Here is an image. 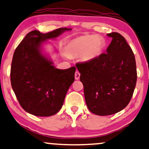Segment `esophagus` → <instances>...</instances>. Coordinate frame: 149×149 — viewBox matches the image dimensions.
<instances>
[{"label": "esophagus", "instance_id": "34e87169", "mask_svg": "<svg viewBox=\"0 0 149 149\" xmlns=\"http://www.w3.org/2000/svg\"><path fill=\"white\" fill-rule=\"evenodd\" d=\"M80 73L78 72V71H76V73H75V79L76 80H79L80 79Z\"/></svg>", "mask_w": 149, "mask_h": 149}]
</instances>
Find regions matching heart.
<instances>
[{"label": "heart", "instance_id": "heart-1", "mask_svg": "<svg viewBox=\"0 0 149 149\" xmlns=\"http://www.w3.org/2000/svg\"><path fill=\"white\" fill-rule=\"evenodd\" d=\"M105 41L96 35H85L73 39L67 45V53L69 56L82 55L85 62L92 61L102 54Z\"/></svg>", "mask_w": 149, "mask_h": 149}]
</instances>
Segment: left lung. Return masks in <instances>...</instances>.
Instances as JSON below:
<instances>
[{
  "label": "left lung",
  "instance_id": "obj_1",
  "mask_svg": "<svg viewBox=\"0 0 149 149\" xmlns=\"http://www.w3.org/2000/svg\"><path fill=\"white\" fill-rule=\"evenodd\" d=\"M106 53L76 65L84 86L86 106L93 114L107 116L120 112L130 103L137 81L136 59L125 39L118 33Z\"/></svg>",
  "mask_w": 149,
  "mask_h": 149
}]
</instances>
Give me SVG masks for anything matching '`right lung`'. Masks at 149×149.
<instances>
[{
    "label": "right lung",
    "instance_id": "1",
    "mask_svg": "<svg viewBox=\"0 0 149 149\" xmlns=\"http://www.w3.org/2000/svg\"><path fill=\"white\" fill-rule=\"evenodd\" d=\"M71 29L60 28L47 33L33 31L26 35L13 56L11 83L24 110L37 116H49L62 108L74 82L76 67L58 69L41 52L43 43Z\"/></svg>",
    "mask_w": 149,
    "mask_h": 149
}]
</instances>
